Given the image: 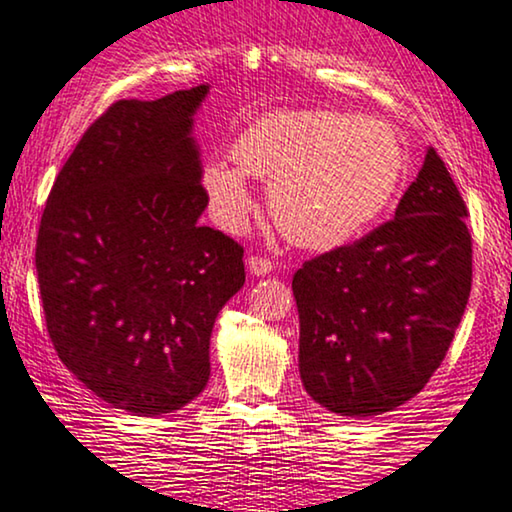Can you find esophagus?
Here are the masks:
<instances>
[{"label": "esophagus", "instance_id": "obj_1", "mask_svg": "<svg viewBox=\"0 0 512 512\" xmlns=\"http://www.w3.org/2000/svg\"><path fill=\"white\" fill-rule=\"evenodd\" d=\"M248 271L252 276H269L274 271V264L264 257H248Z\"/></svg>", "mask_w": 512, "mask_h": 512}]
</instances>
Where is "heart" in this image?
<instances>
[{
	"label": "heart",
	"instance_id": "b5f03b06",
	"mask_svg": "<svg viewBox=\"0 0 512 512\" xmlns=\"http://www.w3.org/2000/svg\"><path fill=\"white\" fill-rule=\"evenodd\" d=\"M236 167L210 163L203 189L215 222L241 231L252 210L248 179L269 184V210L288 241L333 250L378 222L397 196L406 151L390 122L340 111H283L245 127Z\"/></svg>",
	"mask_w": 512,
	"mask_h": 512
}]
</instances>
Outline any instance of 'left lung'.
<instances>
[{
    "mask_svg": "<svg viewBox=\"0 0 512 512\" xmlns=\"http://www.w3.org/2000/svg\"><path fill=\"white\" fill-rule=\"evenodd\" d=\"M465 203L435 148L394 219L293 276L300 378L338 416L394 411L423 390L461 323L472 281Z\"/></svg>",
    "mask_w": 512,
    "mask_h": 512,
    "instance_id": "8db88e82",
    "label": "left lung"
}]
</instances>
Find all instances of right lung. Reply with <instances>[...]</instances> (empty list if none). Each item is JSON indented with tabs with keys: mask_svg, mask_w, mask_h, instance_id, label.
Listing matches in <instances>:
<instances>
[{
	"mask_svg": "<svg viewBox=\"0 0 512 512\" xmlns=\"http://www.w3.org/2000/svg\"><path fill=\"white\" fill-rule=\"evenodd\" d=\"M208 94L113 103L58 172L37 236L58 359L134 416L205 390L215 319L245 283L241 245L198 224L208 196L193 122Z\"/></svg>",
	"mask_w": 512,
	"mask_h": 512,
	"instance_id": "1",
	"label": "right lung"
}]
</instances>
